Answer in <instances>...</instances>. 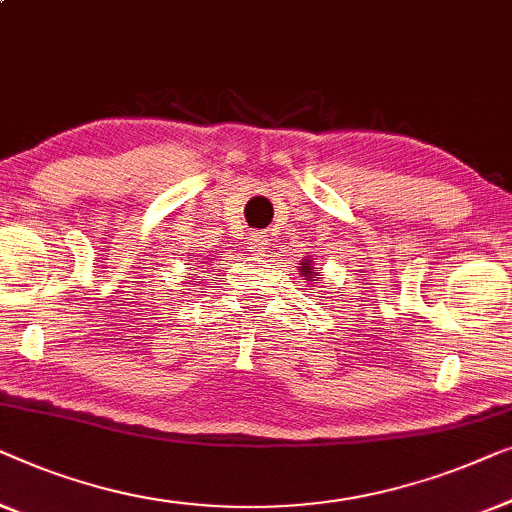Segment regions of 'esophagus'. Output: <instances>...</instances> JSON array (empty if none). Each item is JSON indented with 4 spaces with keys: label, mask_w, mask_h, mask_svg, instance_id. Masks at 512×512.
Here are the masks:
<instances>
[{
    "label": "esophagus",
    "mask_w": 512,
    "mask_h": 512,
    "mask_svg": "<svg viewBox=\"0 0 512 512\" xmlns=\"http://www.w3.org/2000/svg\"><path fill=\"white\" fill-rule=\"evenodd\" d=\"M269 236H266L264 232H255L253 236H250V248H253V253L257 255H264L266 250H269Z\"/></svg>",
    "instance_id": "34e87169"
}]
</instances>
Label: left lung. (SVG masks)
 <instances>
[{
	"label": "left lung",
	"instance_id": "obj_1",
	"mask_svg": "<svg viewBox=\"0 0 512 512\" xmlns=\"http://www.w3.org/2000/svg\"><path fill=\"white\" fill-rule=\"evenodd\" d=\"M301 276H304V280H313L315 271H313V266H311V259H306V262L301 264Z\"/></svg>",
	"mask_w": 512,
	"mask_h": 512
}]
</instances>
